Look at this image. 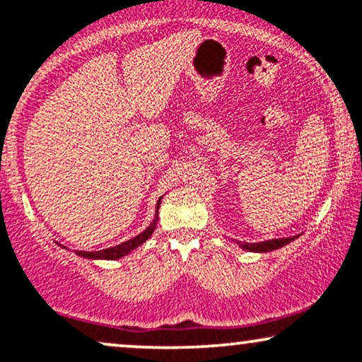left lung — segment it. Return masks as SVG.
<instances>
[{
	"label": "left lung",
	"mask_w": 362,
	"mask_h": 362,
	"mask_svg": "<svg viewBox=\"0 0 362 362\" xmlns=\"http://www.w3.org/2000/svg\"><path fill=\"white\" fill-rule=\"evenodd\" d=\"M295 238H298V236H293V238H281V239H269V241H263V243H238V245L241 246L243 250H247V251L267 252V251L278 250V247L288 245V243L293 241Z\"/></svg>",
	"instance_id": "8db88e82"
}]
</instances>
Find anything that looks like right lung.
<instances>
[{
	"label": "right lung",
	"mask_w": 362,
	"mask_h": 362,
	"mask_svg": "<svg viewBox=\"0 0 362 362\" xmlns=\"http://www.w3.org/2000/svg\"><path fill=\"white\" fill-rule=\"evenodd\" d=\"M160 200H162V199H160ZM160 200L156 202V214H158ZM155 226H156V219L150 224V228L143 230L141 234H138L136 238L129 239V241L121 243V245H117L115 247H107V250H103V251H77V255L84 256V258H89V259H117V258H121V256L128 255L129 251L136 250L139 245H143V243H145L146 239L150 238L151 234H153Z\"/></svg>",
	"instance_id": "right-lung-1"
}]
</instances>
